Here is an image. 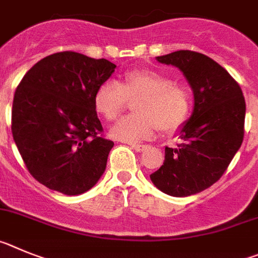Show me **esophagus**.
Returning <instances> with one entry per match:
<instances>
[{"mask_svg":"<svg viewBox=\"0 0 258 258\" xmlns=\"http://www.w3.org/2000/svg\"><path fill=\"white\" fill-rule=\"evenodd\" d=\"M128 145L131 146L132 149L136 150V152H144V150L148 148V146L144 145V144H138V143H128Z\"/></svg>","mask_w":258,"mask_h":258,"instance_id":"obj_1","label":"esophagus"}]
</instances>
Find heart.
Masks as SVG:
<instances>
[{"mask_svg":"<svg viewBox=\"0 0 258 258\" xmlns=\"http://www.w3.org/2000/svg\"><path fill=\"white\" fill-rule=\"evenodd\" d=\"M134 114L112 128L115 139L139 141L150 138L155 128L172 134L184 126L192 108L191 92L154 69H132L123 74L122 85L114 80L101 83L95 94V106L106 120L117 119L136 100Z\"/></svg>","mask_w":258,"mask_h":258,"instance_id":"b5f03b06","label":"heart"}]
</instances>
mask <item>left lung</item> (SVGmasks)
Returning <instances> with one entry per match:
<instances>
[{
    "instance_id": "8db88e82",
    "label": "left lung",
    "mask_w": 258,
    "mask_h": 258,
    "mask_svg": "<svg viewBox=\"0 0 258 258\" xmlns=\"http://www.w3.org/2000/svg\"><path fill=\"white\" fill-rule=\"evenodd\" d=\"M180 69L194 92V112L181 128V143L166 146L153 184L168 196L189 197L219 181L244 138L245 100L239 83L219 62L196 51L158 56Z\"/></svg>"
}]
</instances>
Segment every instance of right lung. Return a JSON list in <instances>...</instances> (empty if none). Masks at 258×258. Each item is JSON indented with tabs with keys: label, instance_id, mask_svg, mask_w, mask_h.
I'll list each match as a JSON object with an SVG mask.
<instances>
[{
	"label": "right lung",
	"instance_id": "add662e5",
	"mask_svg": "<svg viewBox=\"0 0 258 258\" xmlns=\"http://www.w3.org/2000/svg\"><path fill=\"white\" fill-rule=\"evenodd\" d=\"M115 69L61 51L36 62L16 87L11 132L25 167L51 190L78 196L103 175L114 143L103 136L95 94Z\"/></svg>",
	"mask_w": 258,
	"mask_h": 258
}]
</instances>
